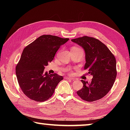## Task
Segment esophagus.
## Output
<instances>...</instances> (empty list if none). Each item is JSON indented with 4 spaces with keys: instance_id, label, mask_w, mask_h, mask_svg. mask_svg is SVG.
<instances>
[{
    "instance_id": "esophagus-1",
    "label": "esophagus",
    "mask_w": 130,
    "mask_h": 130,
    "mask_svg": "<svg viewBox=\"0 0 130 130\" xmlns=\"http://www.w3.org/2000/svg\"><path fill=\"white\" fill-rule=\"evenodd\" d=\"M65 78L67 79L68 80H70V81H73L74 80V79L73 78H71V77H66Z\"/></svg>"
}]
</instances>
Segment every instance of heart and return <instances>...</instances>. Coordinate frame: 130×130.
<instances>
[{"label":"heart","mask_w":130,"mask_h":130,"mask_svg":"<svg viewBox=\"0 0 130 130\" xmlns=\"http://www.w3.org/2000/svg\"><path fill=\"white\" fill-rule=\"evenodd\" d=\"M79 49V48H78V47H72V50H73V49Z\"/></svg>","instance_id":"b5f03b06"}]
</instances>
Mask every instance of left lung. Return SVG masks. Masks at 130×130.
Returning <instances> with one entry per match:
<instances>
[{"label":"left lung","instance_id":"8db88e82","mask_svg":"<svg viewBox=\"0 0 130 130\" xmlns=\"http://www.w3.org/2000/svg\"><path fill=\"white\" fill-rule=\"evenodd\" d=\"M85 50L86 63L84 70L93 76L91 83L81 80L82 89L77 92L78 96L87 102L103 98L112 87L117 75L116 61L107 46L93 37L84 36L72 39Z\"/></svg>","mask_w":130,"mask_h":130}]
</instances>
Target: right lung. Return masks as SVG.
<instances>
[{"label": "right lung", "mask_w": 130, "mask_h": 130, "mask_svg": "<svg viewBox=\"0 0 130 130\" xmlns=\"http://www.w3.org/2000/svg\"><path fill=\"white\" fill-rule=\"evenodd\" d=\"M69 40L52 35H43L23 49L16 67L21 89L31 100L38 102L49 99L63 77L44 73L45 67L54 59L57 50Z\"/></svg>", "instance_id": "right-lung-1"}]
</instances>
